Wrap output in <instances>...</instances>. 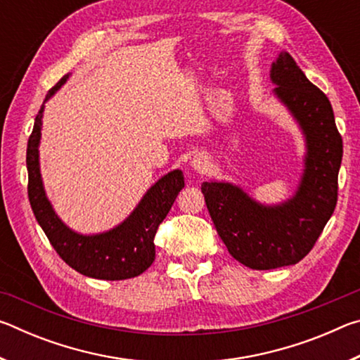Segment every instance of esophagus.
Listing matches in <instances>:
<instances>
[{"label":"esophagus","mask_w":360,"mask_h":360,"mask_svg":"<svg viewBox=\"0 0 360 360\" xmlns=\"http://www.w3.org/2000/svg\"><path fill=\"white\" fill-rule=\"evenodd\" d=\"M191 167L195 169V172H205L208 168V160L203 155H195L191 162Z\"/></svg>","instance_id":"1"}]
</instances>
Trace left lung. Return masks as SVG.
Here are the masks:
<instances>
[{"label": "left lung", "instance_id": "obj_1", "mask_svg": "<svg viewBox=\"0 0 360 360\" xmlns=\"http://www.w3.org/2000/svg\"><path fill=\"white\" fill-rule=\"evenodd\" d=\"M276 98L304 136L307 154L295 193L264 205L231 182H203L210 216L231 257L252 270L294 265L311 251L337 205L343 139L327 96L308 81L295 60L281 52L271 63Z\"/></svg>", "mask_w": 360, "mask_h": 360}]
</instances>
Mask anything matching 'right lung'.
<instances>
[{"instance_id": "obj_1", "label": "right lung", "mask_w": 360, "mask_h": 360, "mask_svg": "<svg viewBox=\"0 0 360 360\" xmlns=\"http://www.w3.org/2000/svg\"><path fill=\"white\" fill-rule=\"evenodd\" d=\"M68 77L70 75H65L56 87L49 90L44 103ZM42 112L44 105L36 115L27 146L28 198L36 221L60 257L81 275L106 281H120L141 275L155 259V231L184 187V174L181 169H173L162 176L144 193L131 214L114 229L95 235L77 233L57 216L42 184L39 169Z\"/></svg>"}]
</instances>
